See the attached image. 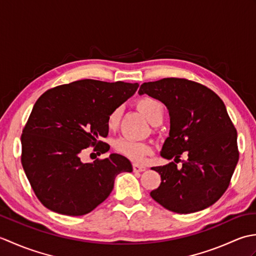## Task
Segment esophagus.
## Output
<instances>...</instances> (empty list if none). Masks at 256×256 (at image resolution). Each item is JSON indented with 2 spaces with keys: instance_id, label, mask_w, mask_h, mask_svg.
I'll list each match as a JSON object with an SVG mask.
<instances>
[{
  "instance_id": "obj_1",
  "label": "esophagus",
  "mask_w": 256,
  "mask_h": 256,
  "mask_svg": "<svg viewBox=\"0 0 256 256\" xmlns=\"http://www.w3.org/2000/svg\"><path fill=\"white\" fill-rule=\"evenodd\" d=\"M133 170H134L135 172H145V170H146V167H145V166L138 165V164H134V165H133Z\"/></svg>"
}]
</instances>
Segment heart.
<instances>
[{"label": "heart", "mask_w": 256, "mask_h": 256, "mask_svg": "<svg viewBox=\"0 0 256 256\" xmlns=\"http://www.w3.org/2000/svg\"><path fill=\"white\" fill-rule=\"evenodd\" d=\"M138 108L150 123H153L156 118H162L164 116V106L160 100L154 99V98H140L138 101ZM120 118H121V108H118L108 116V126L110 128H116L120 123ZM114 148L118 153L122 154L134 162H144L145 157L153 152V148L150 144L130 138H118L114 142Z\"/></svg>", "instance_id": "b5f03b06"}]
</instances>
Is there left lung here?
I'll return each mask as SVG.
<instances>
[{
	"instance_id": "obj_1",
	"label": "left lung",
	"mask_w": 256,
	"mask_h": 256,
	"mask_svg": "<svg viewBox=\"0 0 256 256\" xmlns=\"http://www.w3.org/2000/svg\"><path fill=\"white\" fill-rule=\"evenodd\" d=\"M138 94H148L166 106L170 130L160 152L166 160H188L152 167L160 175L150 197L167 210L192 214L218 201L238 160L236 130L224 101L206 86L187 79L164 78L144 82Z\"/></svg>"
}]
</instances>
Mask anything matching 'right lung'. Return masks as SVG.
<instances>
[{
  "label": "right lung",
  "mask_w": 256,
  "mask_h": 256,
  "mask_svg": "<svg viewBox=\"0 0 256 256\" xmlns=\"http://www.w3.org/2000/svg\"><path fill=\"white\" fill-rule=\"evenodd\" d=\"M138 84L84 79L58 86L40 96L22 134V165L37 198L64 216H84L111 194L118 174L133 170L126 157L112 153L104 160L82 162L90 145L108 133V118L130 99Z\"/></svg>",
  "instance_id": "obj_1"
}]
</instances>
